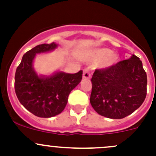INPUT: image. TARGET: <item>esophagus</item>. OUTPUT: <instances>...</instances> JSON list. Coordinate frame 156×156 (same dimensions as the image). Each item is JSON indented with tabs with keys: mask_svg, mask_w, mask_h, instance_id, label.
<instances>
[{
	"mask_svg": "<svg viewBox=\"0 0 156 156\" xmlns=\"http://www.w3.org/2000/svg\"><path fill=\"white\" fill-rule=\"evenodd\" d=\"M90 78V72L88 69H84L83 72V79H89Z\"/></svg>",
	"mask_w": 156,
	"mask_h": 156,
	"instance_id": "34e87169",
	"label": "esophagus"
}]
</instances>
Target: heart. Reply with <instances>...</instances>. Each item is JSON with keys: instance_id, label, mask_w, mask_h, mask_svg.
I'll use <instances>...</instances> for the list:
<instances>
[{"instance_id": "1", "label": "heart", "mask_w": 156, "mask_h": 156, "mask_svg": "<svg viewBox=\"0 0 156 156\" xmlns=\"http://www.w3.org/2000/svg\"><path fill=\"white\" fill-rule=\"evenodd\" d=\"M93 59L100 62L102 69H108L115 65L119 59V56L115 52H111L108 48H102L96 49L93 52Z\"/></svg>"}]
</instances>
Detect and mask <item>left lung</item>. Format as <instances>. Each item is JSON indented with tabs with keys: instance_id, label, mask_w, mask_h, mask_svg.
Here are the masks:
<instances>
[{
	"instance_id": "left-lung-1",
	"label": "left lung",
	"mask_w": 156,
	"mask_h": 156,
	"mask_svg": "<svg viewBox=\"0 0 156 156\" xmlns=\"http://www.w3.org/2000/svg\"><path fill=\"white\" fill-rule=\"evenodd\" d=\"M91 82V106L108 119L126 117L146 98L147 76L140 58L133 54L108 69H96Z\"/></svg>"
}]
</instances>
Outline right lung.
Segmentation results:
<instances>
[{
    "mask_svg": "<svg viewBox=\"0 0 156 156\" xmlns=\"http://www.w3.org/2000/svg\"><path fill=\"white\" fill-rule=\"evenodd\" d=\"M58 44H43L26 52L15 74V91L20 103L40 118H50L62 112L71 91L82 79V71L75 74L62 71L50 75H37L33 67L36 54L53 51Z\"/></svg>",
    "mask_w": 156,
    "mask_h": 156,
    "instance_id": "right-lung-1",
    "label": "right lung"
}]
</instances>
